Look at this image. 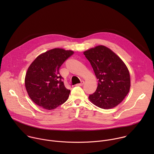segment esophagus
<instances>
[{
	"label": "esophagus",
	"instance_id": "obj_1",
	"mask_svg": "<svg viewBox=\"0 0 154 154\" xmlns=\"http://www.w3.org/2000/svg\"><path fill=\"white\" fill-rule=\"evenodd\" d=\"M83 84H84V81H81V83L77 84L76 86H82V85H83Z\"/></svg>",
	"mask_w": 154,
	"mask_h": 154
}]
</instances>
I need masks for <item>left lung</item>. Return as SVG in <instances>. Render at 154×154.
I'll list each match as a JSON object with an SVG mask.
<instances>
[{"label":"left lung","mask_w":154,"mask_h":154,"mask_svg":"<svg viewBox=\"0 0 154 154\" xmlns=\"http://www.w3.org/2000/svg\"><path fill=\"white\" fill-rule=\"evenodd\" d=\"M99 79L95 93L89 99L96 106L111 109L118 105L128 94L130 77L125 64L113 51L99 45L83 52Z\"/></svg>","instance_id":"left-lung-1"}]
</instances>
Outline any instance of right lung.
Returning <instances> with one entry per match:
<instances>
[{"mask_svg": "<svg viewBox=\"0 0 154 154\" xmlns=\"http://www.w3.org/2000/svg\"><path fill=\"white\" fill-rule=\"evenodd\" d=\"M74 53L54 48L38 55L29 66L25 77L26 89L37 105L51 110L67 100L70 90L65 88L59 68Z\"/></svg>", "mask_w": 154, "mask_h": 154, "instance_id": "obj_1", "label": "right lung"}]
</instances>
